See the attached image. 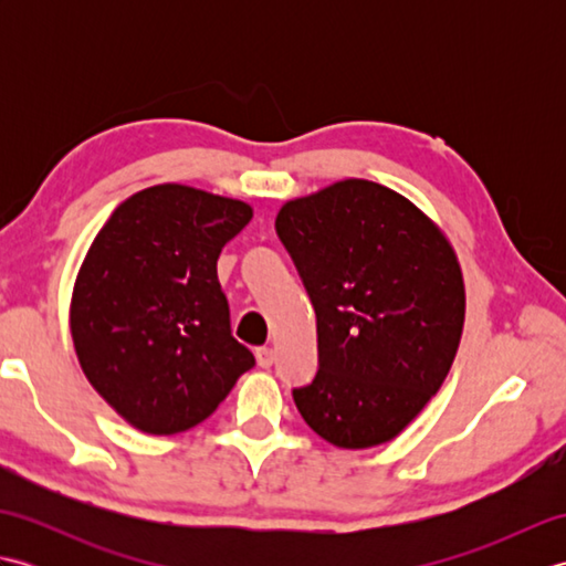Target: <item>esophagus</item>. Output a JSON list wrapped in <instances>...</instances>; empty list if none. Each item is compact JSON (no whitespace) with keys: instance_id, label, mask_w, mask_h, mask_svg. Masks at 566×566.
Listing matches in <instances>:
<instances>
[{"instance_id":"obj_1","label":"esophagus","mask_w":566,"mask_h":566,"mask_svg":"<svg viewBox=\"0 0 566 566\" xmlns=\"http://www.w3.org/2000/svg\"><path fill=\"white\" fill-rule=\"evenodd\" d=\"M255 357H258V365L268 369V367H272V363H274V350H272V347H258Z\"/></svg>"}]
</instances>
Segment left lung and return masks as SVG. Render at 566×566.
Masks as SVG:
<instances>
[{"instance_id": "obj_1", "label": "left lung", "mask_w": 566, "mask_h": 566, "mask_svg": "<svg viewBox=\"0 0 566 566\" xmlns=\"http://www.w3.org/2000/svg\"><path fill=\"white\" fill-rule=\"evenodd\" d=\"M274 228L316 308L318 371L294 389L298 413L343 450L394 440L460 347L464 280L448 235L369 179L286 201Z\"/></svg>"}]
</instances>
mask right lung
<instances>
[{
  "instance_id": "right-lung-1",
  "label": "right lung",
  "mask_w": 566,
  "mask_h": 566,
  "mask_svg": "<svg viewBox=\"0 0 566 566\" xmlns=\"http://www.w3.org/2000/svg\"><path fill=\"white\" fill-rule=\"evenodd\" d=\"M250 219L245 201L167 182L118 203L92 240L72 286V345L94 391L140 432L195 428L255 365L216 274Z\"/></svg>"
}]
</instances>
